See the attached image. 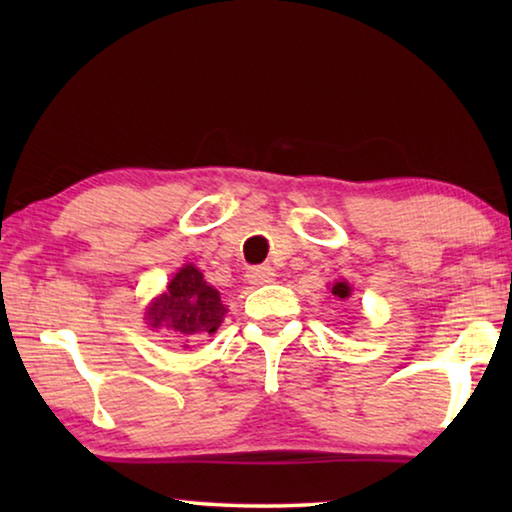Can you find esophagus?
I'll list each match as a JSON object with an SVG mask.
<instances>
[{
	"label": "esophagus",
	"mask_w": 512,
	"mask_h": 512,
	"mask_svg": "<svg viewBox=\"0 0 512 512\" xmlns=\"http://www.w3.org/2000/svg\"><path fill=\"white\" fill-rule=\"evenodd\" d=\"M246 277H248L250 284H255V287H262V284H268V282L275 280V273H273L271 266H255V268H250Z\"/></svg>",
	"instance_id": "esophagus-1"
}]
</instances>
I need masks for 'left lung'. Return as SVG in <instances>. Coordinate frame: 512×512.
I'll list each match as a JSON object with an SVG mask.
<instances>
[{"mask_svg":"<svg viewBox=\"0 0 512 512\" xmlns=\"http://www.w3.org/2000/svg\"><path fill=\"white\" fill-rule=\"evenodd\" d=\"M332 293H334V296H339V298L343 300V298L350 296V287H348V284H345V282H336L334 287H332Z\"/></svg>","mask_w":512,"mask_h":512,"instance_id":"left-lung-1","label":"left lung"}]
</instances>
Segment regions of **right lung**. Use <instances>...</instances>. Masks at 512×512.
Returning a JSON list of instances; mask_svg holds the SVG:
<instances>
[{
  "label": "right lung",
  "instance_id": "1",
  "mask_svg": "<svg viewBox=\"0 0 512 512\" xmlns=\"http://www.w3.org/2000/svg\"><path fill=\"white\" fill-rule=\"evenodd\" d=\"M225 307L219 291L203 280V273L187 264L169 282L167 291L149 309L151 327H167L180 341L192 343L214 334L223 323Z\"/></svg>",
  "mask_w": 512,
  "mask_h": 512
}]
</instances>
